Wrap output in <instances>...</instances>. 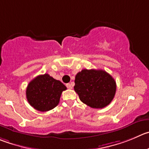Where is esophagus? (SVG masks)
<instances>
[{
    "label": "esophagus",
    "instance_id": "esophagus-1",
    "mask_svg": "<svg viewBox=\"0 0 149 149\" xmlns=\"http://www.w3.org/2000/svg\"><path fill=\"white\" fill-rule=\"evenodd\" d=\"M67 87H68V89H72L73 88V85H72V84H70V83H68V84H66Z\"/></svg>",
    "mask_w": 149,
    "mask_h": 149
}]
</instances>
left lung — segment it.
I'll use <instances>...</instances> for the list:
<instances>
[{
  "label": "left lung",
  "mask_w": 149,
  "mask_h": 149,
  "mask_svg": "<svg viewBox=\"0 0 149 149\" xmlns=\"http://www.w3.org/2000/svg\"><path fill=\"white\" fill-rule=\"evenodd\" d=\"M74 90L87 106L102 109L109 105L116 92V82L103 70L84 69L76 74Z\"/></svg>",
  "instance_id": "left-lung-1"
}]
</instances>
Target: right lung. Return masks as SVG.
<instances>
[{"mask_svg": "<svg viewBox=\"0 0 149 149\" xmlns=\"http://www.w3.org/2000/svg\"><path fill=\"white\" fill-rule=\"evenodd\" d=\"M66 89L60 81L45 73L37 76L29 82L26 88V98L34 109L47 112L57 106L62 91Z\"/></svg>", "mask_w": 149, "mask_h": 149, "instance_id": "right-lung-1", "label": "right lung"}]
</instances>
